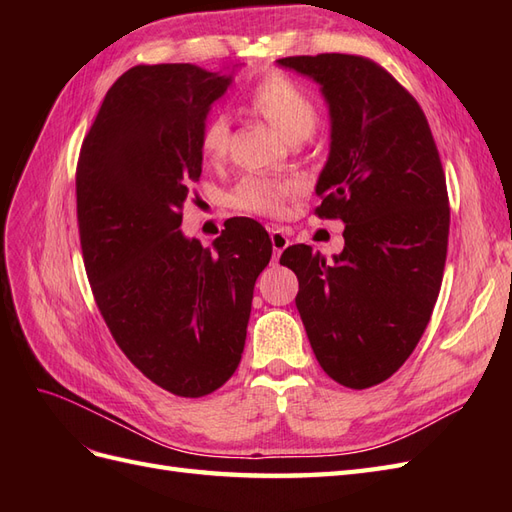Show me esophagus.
Wrapping results in <instances>:
<instances>
[{"label": "esophagus", "mask_w": 512, "mask_h": 512, "mask_svg": "<svg viewBox=\"0 0 512 512\" xmlns=\"http://www.w3.org/2000/svg\"><path fill=\"white\" fill-rule=\"evenodd\" d=\"M271 245H273L275 256H280V254L286 250V247L290 245V239L286 237L284 230L275 228V230H271Z\"/></svg>", "instance_id": "34e87169"}]
</instances>
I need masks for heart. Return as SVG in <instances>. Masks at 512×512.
Here are the masks:
<instances>
[{"instance_id":"1","label":"heart","mask_w":512,"mask_h":512,"mask_svg":"<svg viewBox=\"0 0 512 512\" xmlns=\"http://www.w3.org/2000/svg\"><path fill=\"white\" fill-rule=\"evenodd\" d=\"M245 108L280 132L286 141L299 143L314 132L318 123V106L307 91L288 79L286 74L271 72L256 81L243 96ZM230 143V123L224 115H211L198 136V147L207 162L226 158ZM299 194V185L290 179L243 177L230 203L237 211L262 215V218H282L290 200Z\"/></svg>"}]
</instances>
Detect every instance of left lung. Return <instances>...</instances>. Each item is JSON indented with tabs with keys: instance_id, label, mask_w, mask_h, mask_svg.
I'll return each mask as SVG.
<instances>
[{
	"instance_id": "8db88e82",
	"label": "left lung",
	"mask_w": 512,
	"mask_h": 512,
	"mask_svg": "<svg viewBox=\"0 0 512 512\" xmlns=\"http://www.w3.org/2000/svg\"><path fill=\"white\" fill-rule=\"evenodd\" d=\"M280 64L312 76L329 102L314 213L346 224L333 260L301 243L280 262L299 277L294 301L320 367L369 389L406 363L438 301L451 222L440 153L423 108L376 61L320 53Z\"/></svg>"
}]
</instances>
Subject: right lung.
Returning <instances> with one entry per match:
<instances>
[{
	"label": "right lung",
	"instance_id": "add662e5",
	"mask_svg": "<svg viewBox=\"0 0 512 512\" xmlns=\"http://www.w3.org/2000/svg\"><path fill=\"white\" fill-rule=\"evenodd\" d=\"M230 85L192 64L134 66L106 91L76 164L85 271L108 331L164 391L205 397L235 374L267 230L230 218L213 247L179 230L203 173L200 130Z\"/></svg>",
	"mask_w": 512,
	"mask_h": 512
}]
</instances>
